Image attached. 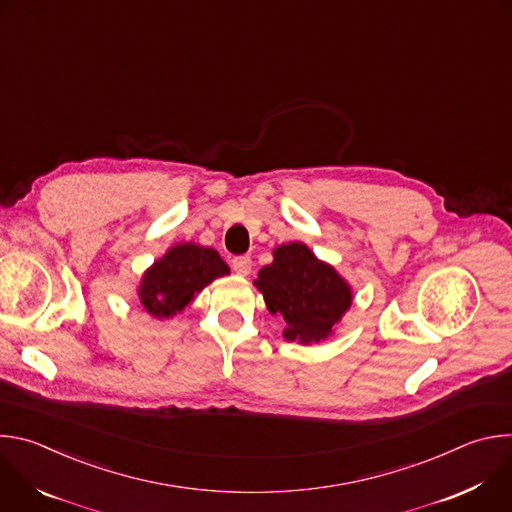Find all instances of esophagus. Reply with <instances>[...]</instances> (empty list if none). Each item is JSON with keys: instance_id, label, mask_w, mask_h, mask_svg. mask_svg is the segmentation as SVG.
Returning a JSON list of instances; mask_svg holds the SVG:
<instances>
[{"instance_id": "obj_1", "label": "esophagus", "mask_w": 512, "mask_h": 512, "mask_svg": "<svg viewBox=\"0 0 512 512\" xmlns=\"http://www.w3.org/2000/svg\"><path fill=\"white\" fill-rule=\"evenodd\" d=\"M251 267H253V261H251V257H247V255H241V257H235L233 259V269H235V273L237 275H249L251 273Z\"/></svg>"}]
</instances>
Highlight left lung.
I'll use <instances>...</instances> for the list:
<instances>
[{"label":"left lung","instance_id":"1","mask_svg":"<svg viewBox=\"0 0 512 512\" xmlns=\"http://www.w3.org/2000/svg\"><path fill=\"white\" fill-rule=\"evenodd\" d=\"M253 283L267 310L283 318V338L289 342L326 340L352 304L350 285L304 243L273 249V263L265 265Z\"/></svg>","mask_w":512,"mask_h":512}]
</instances>
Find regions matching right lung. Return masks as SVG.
Returning a JSON list of instances; mask_svg holds the SVG:
<instances>
[{
	"label": "right lung",
	"instance_id": "obj_1",
	"mask_svg": "<svg viewBox=\"0 0 512 512\" xmlns=\"http://www.w3.org/2000/svg\"><path fill=\"white\" fill-rule=\"evenodd\" d=\"M229 273V265L214 249L178 243L143 273L137 296L143 310L154 318H172L210 281Z\"/></svg>",
	"mask_w": 512,
	"mask_h": 512
}]
</instances>
